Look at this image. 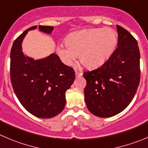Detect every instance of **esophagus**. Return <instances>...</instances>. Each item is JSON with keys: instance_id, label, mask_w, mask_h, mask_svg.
Listing matches in <instances>:
<instances>
[{"instance_id": "34e87169", "label": "esophagus", "mask_w": 148, "mask_h": 148, "mask_svg": "<svg viewBox=\"0 0 148 148\" xmlns=\"http://www.w3.org/2000/svg\"><path fill=\"white\" fill-rule=\"evenodd\" d=\"M75 74H76V77H77V78H78V77H80L82 75V73L79 72V71H75Z\"/></svg>"}]
</instances>
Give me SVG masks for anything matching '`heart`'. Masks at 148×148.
Instances as JSON below:
<instances>
[{
    "mask_svg": "<svg viewBox=\"0 0 148 148\" xmlns=\"http://www.w3.org/2000/svg\"><path fill=\"white\" fill-rule=\"evenodd\" d=\"M117 41L116 32L111 28L86 29L69 34L66 43L57 46L56 52L66 65H71L79 54V61L84 66L94 69L110 58Z\"/></svg>",
    "mask_w": 148,
    "mask_h": 148,
    "instance_id": "obj_1",
    "label": "heart"
}]
</instances>
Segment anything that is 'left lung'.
Returning <instances> with one entry per match:
<instances>
[{"label":"left lung","instance_id":"8db88e82","mask_svg":"<svg viewBox=\"0 0 148 148\" xmlns=\"http://www.w3.org/2000/svg\"><path fill=\"white\" fill-rule=\"evenodd\" d=\"M118 44L100 67L84 72V100L93 115L102 118L119 114L134 98L140 80V50L135 38L117 25Z\"/></svg>","mask_w":148,"mask_h":148}]
</instances>
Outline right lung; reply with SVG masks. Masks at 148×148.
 I'll list each match as a JSON object with an SVG mask.
<instances>
[{"instance_id": "obj_1", "label": "right lung", "mask_w": 148, "mask_h": 148, "mask_svg": "<svg viewBox=\"0 0 148 148\" xmlns=\"http://www.w3.org/2000/svg\"><path fill=\"white\" fill-rule=\"evenodd\" d=\"M27 29L14 40L11 51L10 75L13 89L26 110L38 118L50 119L64 110L65 92L75 78L74 69L63 64L58 55L34 60L21 51ZM41 32L51 34L53 27L39 26Z\"/></svg>"}]
</instances>
